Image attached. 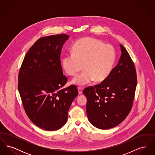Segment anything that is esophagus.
<instances>
[{"mask_svg": "<svg viewBox=\"0 0 155 155\" xmlns=\"http://www.w3.org/2000/svg\"><path fill=\"white\" fill-rule=\"evenodd\" d=\"M78 94L80 95H81L82 94V91H83V88L81 87H78Z\"/></svg>", "mask_w": 155, "mask_h": 155, "instance_id": "1", "label": "esophagus"}]
</instances>
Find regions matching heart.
<instances>
[{
    "mask_svg": "<svg viewBox=\"0 0 155 155\" xmlns=\"http://www.w3.org/2000/svg\"><path fill=\"white\" fill-rule=\"evenodd\" d=\"M71 54L62 59V67L67 75L75 76L82 68L84 71L76 77L72 83L83 86L94 80L104 81L110 74L116 60V52L110 45L93 38H84L72 46Z\"/></svg>",
    "mask_w": 155,
    "mask_h": 155,
    "instance_id": "1",
    "label": "heart"
}]
</instances>
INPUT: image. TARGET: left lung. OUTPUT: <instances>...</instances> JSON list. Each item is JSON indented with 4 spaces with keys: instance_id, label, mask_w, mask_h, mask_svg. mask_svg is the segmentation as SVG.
I'll return each mask as SVG.
<instances>
[{
    "instance_id": "obj_1",
    "label": "left lung",
    "mask_w": 155,
    "mask_h": 155,
    "mask_svg": "<svg viewBox=\"0 0 155 155\" xmlns=\"http://www.w3.org/2000/svg\"><path fill=\"white\" fill-rule=\"evenodd\" d=\"M118 64L101 84L83 91L87 98V113L96 128L107 130L120 124L131 110L137 78L134 62L121 44Z\"/></svg>"
}]
</instances>
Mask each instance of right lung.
I'll return each mask as SVG.
<instances>
[{"instance_id": "1", "label": "right lung", "mask_w": 155, "mask_h": 155, "mask_svg": "<svg viewBox=\"0 0 155 155\" xmlns=\"http://www.w3.org/2000/svg\"><path fill=\"white\" fill-rule=\"evenodd\" d=\"M66 34L38 39L26 53L20 69L18 89L31 121L46 131H54L66 123L68 111L78 95L75 85L62 88L67 82L60 54Z\"/></svg>"}]
</instances>
